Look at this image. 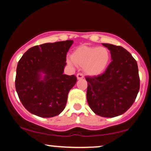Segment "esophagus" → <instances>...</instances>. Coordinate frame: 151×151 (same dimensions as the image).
Segmentation results:
<instances>
[{"mask_svg": "<svg viewBox=\"0 0 151 151\" xmlns=\"http://www.w3.org/2000/svg\"><path fill=\"white\" fill-rule=\"evenodd\" d=\"M77 78L78 79H83V78H84V75H83V74L81 73H78L77 74Z\"/></svg>", "mask_w": 151, "mask_h": 151, "instance_id": "esophagus-1", "label": "esophagus"}]
</instances>
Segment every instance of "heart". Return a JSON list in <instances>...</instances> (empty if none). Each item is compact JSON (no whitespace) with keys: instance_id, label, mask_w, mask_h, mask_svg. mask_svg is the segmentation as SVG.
<instances>
[{"instance_id":"obj_1","label":"heart","mask_w":151,"mask_h":151,"mask_svg":"<svg viewBox=\"0 0 151 151\" xmlns=\"http://www.w3.org/2000/svg\"><path fill=\"white\" fill-rule=\"evenodd\" d=\"M71 58L72 60H68L69 64L83 67L88 75L96 76L108 67L111 55L109 50L104 47L81 45L74 50Z\"/></svg>"}]
</instances>
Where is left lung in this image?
<instances>
[{
  "mask_svg": "<svg viewBox=\"0 0 151 151\" xmlns=\"http://www.w3.org/2000/svg\"><path fill=\"white\" fill-rule=\"evenodd\" d=\"M110 50L112 61L104 73L86 77V99L90 108L103 117L125 113L136 100L140 89L137 62L121 46L102 43Z\"/></svg>",
  "mask_w": 151,
  "mask_h": 151,
  "instance_id": "left-lung-1",
  "label": "left lung"
}]
</instances>
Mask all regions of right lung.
Masks as SVG:
<instances>
[{"instance_id":"obj_1","label":"right lung","mask_w":151,"mask_h":151,"mask_svg":"<svg viewBox=\"0 0 151 151\" xmlns=\"http://www.w3.org/2000/svg\"><path fill=\"white\" fill-rule=\"evenodd\" d=\"M73 40L45 43L32 47L17 66L15 89L24 107L37 116L50 118L65 108L75 75L63 74L66 56ZM40 72L46 74L43 81Z\"/></svg>"}]
</instances>
